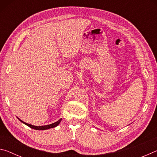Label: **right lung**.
<instances>
[{"label": "right lung", "mask_w": 157, "mask_h": 157, "mask_svg": "<svg viewBox=\"0 0 157 157\" xmlns=\"http://www.w3.org/2000/svg\"><path fill=\"white\" fill-rule=\"evenodd\" d=\"M62 118L59 119V121L55 122V123H52L50 124H48V125H44V126H34V125H32V124H28L25 123V122L22 121L21 120H20L19 118H18V120H19L21 122H22L23 123H24L25 124H26V125H28V127H30V128L32 129H36V130H45V129H50V128H53V127H57L58 124H59L60 123L61 121H62Z\"/></svg>", "instance_id": "obj_1"}]
</instances>
